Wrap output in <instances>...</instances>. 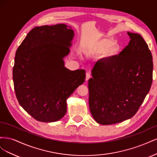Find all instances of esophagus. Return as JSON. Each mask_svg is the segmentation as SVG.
Listing matches in <instances>:
<instances>
[{
    "mask_svg": "<svg viewBox=\"0 0 157 157\" xmlns=\"http://www.w3.org/2000/svg\"><path fill=\"white\" fill-rule=\"evenodd\" d=\"M90 77H91V74L90 73H86V80H88Z\"/></svg>",
    "mask_w": 157,
    "mask_h": 157,
    "instance_id": "esophagus-1",
    "label": "esophagus"
}]
</instances>
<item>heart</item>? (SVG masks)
Returning <instances> with one entry per match:
<instances>
[{
  "instance_id": "heart-1",
  "label": "heart",
  "mask_w": 157,
  "mask_h": 157,
  "mask_svg": "<svg viewBox=\"0 0 157 157\" xmlns=\"http://www.w3.org/2000/svg\"><path fill=\"white\" fill-rule=\"evenodd\" d=\"M118 50L119 46L116 44L115 40L113 39H103L94 47L92 52L100 54L107 52L109 55L113 56L117 53Z\"/></svg>"
}]
</instances>
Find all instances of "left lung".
Returning a JSON list of instances; mask_svg holds the SVG:
<instances>
[{"label": "left lung", "instance_id": "1", "mask_svg": "<svg viewBox=\"0 0 157 157\" xmlns=\"http://www.w3.org/2000/svg\"><path fill=\"white\" fill-rule=\"evenodd\" d=\"M118 55L95 63L88 80L89 107L94 120L109 125L130 118L138 111L153 81V57L137 33Z\"/></svg>", "mask_w": 157, "mask_h": 157}]
</instances>
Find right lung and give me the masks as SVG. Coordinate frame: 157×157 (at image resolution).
<instances>
[{
    "label": "right lung",
    "mask_w": 157,
    "mask_h": 157,
    "mask_svg": "<svg viewBox=\"0 0 157 157\" xmlns=\"http://www.w3.org/2000/svg\"><path fill=\"white\" fill-rule=\"evenodd\" d=\"M74 31L65 24L33 28L17 49L13 81L20 105L38 121H58L67 112V99L86 78L84 69L70 71Z\"/></svg>",
    "instance_id": "add662e5"
}]
</instances>
